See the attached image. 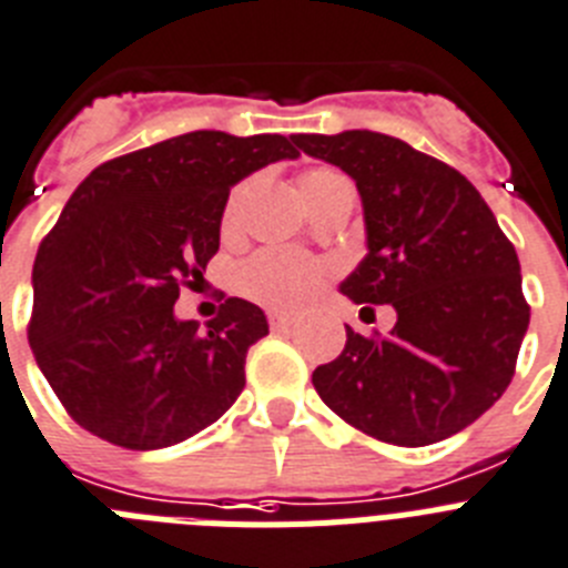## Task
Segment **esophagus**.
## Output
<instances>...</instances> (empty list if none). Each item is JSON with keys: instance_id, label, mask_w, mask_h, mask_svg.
I'll return each instance as SVG.
<instances>
[{"instance_id": "obj_1", "label": "esophagus", "mask_w": 568, "mask_h": 568, "mask_svg": "<svg viewBox=\"0 0 568 568\" xmlns=\"http://www.w3.org/2000/svg\"><path fill=\"white\" fill-rule=\"evenodd\" d=\"M266 318H270V327H273V331H290V327L295 324L293 316H287V313H278V310H273V313H270Z\"/></svg>"}]
</instances>
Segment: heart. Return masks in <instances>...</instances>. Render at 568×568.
<instances>
[{"label":"heart","instance_id":"b5f03b06","mask_svg":"<svg viewBox=\"0 0 568 568\" xmlns=\"http://www.w3.org/2000/svg\"><path fill=\"white\" fill-rule=\"evenodd\" d=\"M342 183H347L342 174L331 172V169H313V172L302 174L298 189H302V197L307 201L310 210H313L322 197L331 195L333 189L342 186ZM250 186L252 183H241L232 192L224 212V230H235L237 215H241V203H244ZM324 275H327V266L316 258H307L302 252L261 250L237 266L235 287L246 298L266 304V307L298 310L316 295Z\"/></svg>","mask_w":568,"mask_h":568}]
</instances>
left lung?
<instances>
[{
    "label": "left lung",
    "instance_id": "8db88e82",
    "mask_svg": "<svg viewBox=\"0 0 568 568\" xmlns=\"http://www.w3.org/2000/svg\"><path fill=\"white\" fill-rule=\"evenodd\" d=\"M293 143L351 174L362 197L367 255L338 290L396 310L385 338L347 327L338 358L313 371L322 402L405 448L468 428L506 394L528 331L511 241L465 174L405 140L353 129Z\"/></svg>",
    "mask_w": 568,
    "mask_h": 568
}]
</instances>
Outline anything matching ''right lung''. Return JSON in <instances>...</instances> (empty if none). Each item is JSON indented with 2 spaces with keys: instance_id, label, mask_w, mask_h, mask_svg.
I'll return each instance as SVG.
<instances>
[{
  "instance_id": "right-lung-1",
  "label": "right lung",
  "mask_w": 568,
  "mask_h": 568,
  "mask_svg": "<svg viewBox=\"0 0 568 568\" xmlns=\"http://www.w3.org/2000/svg\"><path fill=\"white\" fill-rule=\"evenodd\" d=\"M290 138L189 132L114 158L74 189L33 261L31 351L74 423L132 450L178 445L244 390L264 310L226 298L201 331L174 316L181 284L221 246L230 189ZM192 284V281H189Z\"/></svg>"
}]
</instances>
